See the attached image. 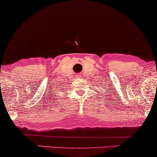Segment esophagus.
<instances>
[{
  "label": "esophagus",
  "instance_id": "obj_1",
  "mask_svg": "<svg viewBox=\"0 0 157 157\" xmlns=\"http://www.w3.org/2000/svg\"><path fill=\"white\" fill-rule=\"evenodd\" d=\"M77 76H78V75H77Z\"/></svg>",
  "mask_w": 157,
  "mask_h": 157
}]
</instances>
